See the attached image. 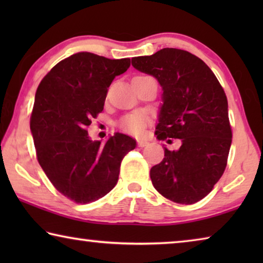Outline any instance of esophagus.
I'll return each instance as SVG.
<instances>
[{"label":"esophagus","instance_id":"esophagus-1","mask_svg":"<svg viewBox=\"0 0 263 263\" xmlns=\"http://www.w3.org/2000/svg\"><path fill=\"white\" fill-rule=\"evenodd\" d=\"M147 145H148V142L146 140H138V146H139V147H145V146H147Z\"/></svg>","mask_w":263,"mask_h":263}]
</instances>
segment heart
Listing matches in <instances>:
<instances>
[{"label":"heart","mask_w":263,"mask_h":263,"mask_svg":"<svg viewBox=\"0 0 263 263\" xmlns=\"http://www.w3.org/2000/svg\"><path fill=\"white\" fill-rule=\"evenodd\" d=\"M146 123H147V117L141 112H135L128 115L127 117L123 119L122 128L133 136H141L144 133Z\"/></svg>","instance_id":"1"}]
</instances>
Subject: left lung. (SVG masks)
<instances>
[{"instance_id":"1","label":"left lung","mask_w":263,"mask_h":263,"mask_svg":"<svg viewBox=\"0 0 263 263\" xmlns=\"http://www.w3.org/2000/svg\"><path fill=\"white\" fill-rule=\"evenodd\" d=\"M132 66L162 88L157 138L181 141L177 149L163 147V160L151 168L154 188L175 203L201 201L224 173L232 144L224 89L205 62L179 48L132 58Z\"/></svg>"}]
</instances>
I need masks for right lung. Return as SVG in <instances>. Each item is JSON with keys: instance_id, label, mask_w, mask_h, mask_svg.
I'll use <instances>...</instances> for the list:
<instances>
[{"instance_id": "1", "label": "right lung", "mask_w": 263, "mask_h": 263, "mask_svg": "<svg viewBox=\"0 0 263 263\" xmlns=\"http://www.w3.org/2000/svg\"><path fill=\"white\" fill-rule=\"evenodd\" d=\"M130 65L128 58L79 52L58 62L38 86L30 119L38 162L55 189L77 203L112 190L123 158L137 146L123 133L102 144L87 131L103 110L111 82Z\"/></svg>"}]
</instances>
